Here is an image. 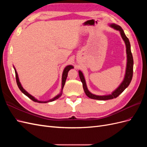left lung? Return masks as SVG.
<instances>
[{"label": "left lung", "instance_id": "obj_1", "mask_svg": "<svg viewBox=\"0 0 147 147\" xmlns=\"http://www.w3.org/2000/svg\"><path fill=\"white\" fill-rule=\"evenodd\" d=\"M109 26L111 28H113L114 29L119 31L121 36L124 40V43H125L126 47V54H127V64H126V73L122 83L119 84V86L116 89V90L112 92V94H109V95H104V96H98V95H95V94H92V93L88 90L84 75L81 71L79 70L78 71L79 76H80V80L83 84V88L84 91L88 97H90V98L92 99L105 100H109V99L116 98V97H117L120 94H121V93L124 91V90H125L129 85V84L132 78L133 64H134V61H133V57H132V55L131 50V45H130L129 40L128 38L126 36V35L124 34L123 29L120 27L119 26L113 23L110 24Z\"/></svg>", "mask_w": 147, "mask_h": 147}]
</instances>
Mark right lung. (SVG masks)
<instances>
[{
	"label": "right lung",
	"instance_id": "right-lung-1",
	"mask_svg": "<svg viewBox=\"0 0 147 147\" xmlns=\"http://www.w3.org/2000/svg\"><path fill=\"white\" fill-rule=\"evenodd\" d=\"M14 67V69H15V75H16V83L18 84V86L19 89L21 90V91L23 93V94H24L26 96H28L29 99H30L34 101V102H38V103H47V102H52V101H54L56 99H57L58 98H59V97L61 96L62 95V93H63V88L64 86V84H65V80H66V78H67V75H68V72L71 69H73L74 67L72 65H67L66 66L65 69H64V71H63V76H62V88H61V93L60 94H59L58 95H57L56 97H55L54 98H53L50 100H47V101H40V100H37V99H35V97L34 96H32V95H30V94H29V93L26 91L23 88V86H22L21 83L20 82V80H19V78H18V74H17V72L15 68V67Z\"/></svg>",
	"mask_w": 147,
	"mask_h": 147
}]
</instances>
